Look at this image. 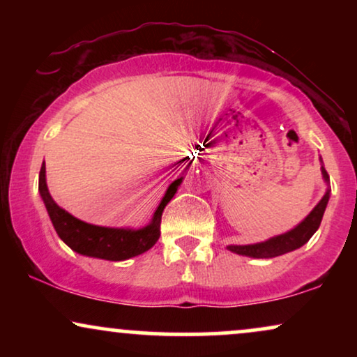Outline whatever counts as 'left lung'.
Listing matches in <instances>:
<instances>
[{"label":"left lung","instance_id":"1","mask_svg":"<svg viewBox=\"0 0 357 357\" xmlns=\"http://www.w3.org/2000/svg\"><path fill=\"white\" fill-rule=\"evenodd\" d=\"M322 174L324 179L329 181V174H327V171L324 167ZM327 202H329V191L324 195V198L319 202L317 206L310 211V215L298 227L284 233V235H278L275 238H270L268 241L257 245H231V247H228V250H231L233 253H238V255H247L253 258H273L292 252L296 248H301L317 231L319 225L322 221L324 211H326Z\"/></svg>","mask_w":357,"mask_h":357}]
</instances>
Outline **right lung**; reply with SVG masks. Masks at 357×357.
<instances>
[{"instance_id":"right-lung-1","label":"right lung","mask_w":357,"mask_h":357,"mask_svg":"<svg viewBox=\"0 0 357 357\" xmlns=\"http://www.w3.org/2000/svg\"><path fill=\"white\" fill-rule=\"evenodd\" d=\"M181 181L183 178H178L174 183H171L161 204L154 213L153 223L147 225L146 228H141V230L96 227V225H89L85 221L77 220L70 213L61 210L59 204L53 202L50 192H48L47 181H45V162L42 165V169H40L38 190L45 206H47L48 215H50L53 227H55V231L59 233L60 238L73 252L80 253V255L104 258V260L110 261H121L130 257L141 255L151 247H154V243L161 236L162 211H165L166 204L171 202L174 192L178 191Z\"/></svg>"}]
</instances>
